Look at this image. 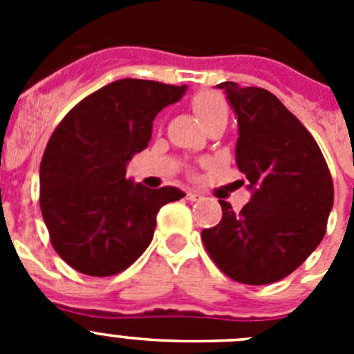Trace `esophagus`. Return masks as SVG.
<instances>
[{
    "label": "esophagus",
    "mask_w": 354,
    "mask_h": 354,
    "mask_svg": "<svg viewBox=\"0 0 354 354\" xmlns=\"http://www.w3.org/2000/svg\"><path fill=\"white\" fill-rule=\"evenodd\" d=\"M186 198L189 200V202H200V200H204V195L198 192H187Z\"/></svg>",
    "instance_id": "1"
}]
</instances>
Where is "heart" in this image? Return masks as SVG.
Returning <instances> with one entry per match:
<instances>
[{
	"label": "heart",
	"mask_w": 354,
	"mask_h": 354,
	"mask_svg": "<svg viewBox=\"0 0 354 354\" xmlns=\"http://www.w3.org/2000/svg\"><path fill=\"white\" fill-rule=\"evenodd\" d=\"M192 108L198 115L200 122L209 126L211 122L228 118V104L220 93L216 92H200L193 97Z\"/></svg>",
	"instance_id": "heart-1"
}]
</instances>
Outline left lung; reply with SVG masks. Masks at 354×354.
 I'll return each instance as SVG.
<instances>
[{
    "label": "left lung",
    "mask_w": 354,
    "mask_h": 354,
    "mask_svg": "<svg viewBox=\"0 0 354 354\" xmlns=\"http://www.w3.org/2000/svg\"><path fill=\"white\" fill-rule=\"evenodd\" d=\"M218 88L237 115L236 162L252 198L239 212L220 200L221 221L202 241L228 278L266 286L298 270L323 241L333 180L314 136L277 95L232 81Z\"/></svg>",
    "instance_id": "1"
}]
</instances>
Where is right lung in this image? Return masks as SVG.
<instances>
[{
  "label": "right lung",
  "mask_w": 354,
  "mask_h": 354,
  "mask_svg": "<svg viewBox=\"0 0 354 354\" xmlns=\"http://www.w3.org/2000/svg\"><path fill=\"white\" fill-rule=\"evenodd\" d=\"M184 92V84L113 81L77 102L49 138L40 211L53 248L80 273L111 277L129 268L150 245L159 209L184 196L177 187L149 189L126 179L156 115Z\"/></svg>",
  "instance_id": "add662e5"
}]
</instances>
